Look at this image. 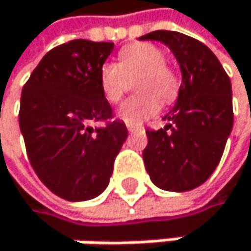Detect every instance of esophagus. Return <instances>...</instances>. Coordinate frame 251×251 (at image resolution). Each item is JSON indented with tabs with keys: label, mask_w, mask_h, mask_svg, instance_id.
Listing matches in <instances>:
<instances>
[{
	"label": "esophagus",
	"mask_w": 251,
	"mask_h": 251,
	"mask_svg": "<svg viewBox=\"0 0 251 251\" xmlns=\"http://www.w3.org/2000/svg\"><path fill=\"white\" fill-rule=\"evenodd\" d=\"M126 128H128V131H129V132H134V131L141 129V128H138V126H134V125H126Z\"/></svg>",
	"instance_id": "esophagus-1"
}]
</instances>
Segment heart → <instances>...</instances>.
Here are the masks:
<instances>
[{
    "mask_svg": "<svg viewBox=\"0 0 251 251\" xmlns=\"http://www.w3.org/2000/svg\"><path fill=\"white\" fill-rule=\"evenodd\" d=\"M140 75L135 89L141 92L125 100L119 117L128 125H140L155 116L162 102L170 103L179 95L180 81L166 63L161 48L152 43H134L119 52L117 64L103 63L99 69V85L103 98L117 103L128 89V78Z\"/></svg>",
    "mask_w": 251,
    "mask_h": 251,
    "instance_id": "obj_1",
    "label": "heart"
}]
</instances>
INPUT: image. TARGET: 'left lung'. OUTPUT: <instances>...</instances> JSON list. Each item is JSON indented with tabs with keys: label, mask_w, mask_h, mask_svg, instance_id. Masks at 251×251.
<instances>
[{
	"label": "left lung",
	"mask_w": 251,
	"mask_h": 251,
	"mask_svg": "<svg viewBox=\"0 0 251 251\" xmlns=\"http://www.w3.org/2000/svg\"><path fill=\"white\" fill-rule=\"evenodd\" d=\"M140 40H158L176 57L182 84L175 107L158 131L148 129L144 166L166 191H190L212 175L233 126L232 85L206 45L177 31L158 30Z\"/></svg>",
	"instance_id": "left-lung-1"
}]
</instances>
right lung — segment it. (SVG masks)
<instances>
[{"label": "right lung", "instance_id": "add662e5", "mask_svg": "<svg viewBox=\"0 0 251 251\" xmlns=\"http://www.w3.org/2000/svg\"><path fill=\"white\" fill-rule=\"evenodd\" d=\"M111 42L84 39L48 52L22 89L19 126L31 167L54 194L69 201L90 200L107 188L122 144L123 122L99 85V69ZM105 121L93 128L91 123Z\"/></svg>", "mask_w": 251, "mask_h": 251}]
</instances>
